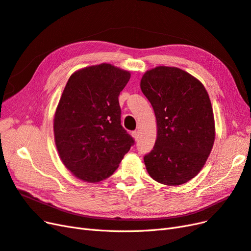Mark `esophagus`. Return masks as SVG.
Instances as JSON below:
<instances>
[{"mask_svg": "<svg viewBox=\"0 0 251 251\" xmlns=\"http://www.w3.org/2000/svg\"><path fill=\"white\" fill-rule=\"evenodd\" d=\"M132 136H133V139L136 141L137 139H139V132H137V131H133V132H132Z\"/></svg>", "mask_w": 251, "mask_h": 251, "instance_id": "esophagus-1", "label": "esophagus"}]
</instances>
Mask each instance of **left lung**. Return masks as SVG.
Wrapping results in <instances>:
<instances>
[{"instance_id": "obj_1", "label": "left lung", "mask_w": 251, "mask_h": 251, "mask_svg": "<svg viewBox=\"0 0 251 251\" xmlns=\"http://www.w3.org/2000/svg\"><path fill=\"white\" fill-rule=\"evenodd\" d=\"M157 125L153 150L144 161L149 175L166 185H180L203 168L215 142L208 94L197 78L175 67H156L141 79Z\"/></svg>"}]
</instances>
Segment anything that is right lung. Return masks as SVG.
<instances>
[{
	"mask_svg": "<svg viewBox=\"0 0 251 251\" xmlns=\"http://www.w3.org/2000/svg\"><path fill=\"white\" fill-rule=\"evenodd\" d=\"M130 73L101 63L73 73L54 116V139L69 171L86 182L108 178L134 141L121 125L119 95Z\"/></svg>",
	"mask_w": 251,
	"mask_h": 251,
	"instance_id": "add662e5",
	"label": "right lung"
}]
</instances>
